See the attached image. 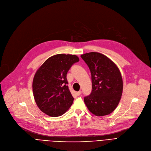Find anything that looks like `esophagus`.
I'll return each mask as SVG.
<instances>
[{
    "instance_id": "34e87169",
    "label": "esophagus",
    "mask_w": 151,
    "mask_h": 151,
    "mask_svg": "<svg viewBox=\"0 0 151 151\" xmlns=\"http://www.w3.org/2000/svg\"><path fill=\"white\" fill-rule=\"evenodd\" d=\"M77 95H78V96H80V95L81 94V91H79L78 92H77Z\"/></svg>"
}]
</instances>
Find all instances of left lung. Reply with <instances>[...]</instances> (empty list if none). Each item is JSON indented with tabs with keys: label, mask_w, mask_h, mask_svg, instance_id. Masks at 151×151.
Wrapping results in <instances>:
<instances>
[{
	"label": "left lung",
	"mask_w": 151,
	"mask_h": 151,
	"mask_svg": "<svg viewBox=\"0 0 151 151\" xmlns=\"http://www.w3.org/2000/svg\"><path fill=\"white\" fill-rule=\"evenodd\" d=\"M81 57L89 67L92 84L91 94L84 98L85 104L94 115L109 114L116 108L122 94L120 71L111 60L101 53L91 52Z\"/></svg>",
	"instance_id": "1"
}]
</instances>
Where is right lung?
Segmentation results:
<instances>
[{"label":"right lung","mask_w":151,"mask_h":151,"mask_svg":"<svg viewBox=\"0 0 151 151\" xmlns=\"http://www.w3.org/2000/svg\"><path fill=\"white\" fill-rule=\"evenodd\" d=\"M80 59L76 55L59 54L47 59L34 75L32 90L37 105L51 117L64 114L73 102L67 74Z\"/></svg>","instance_id":"1"}]
</instances>
